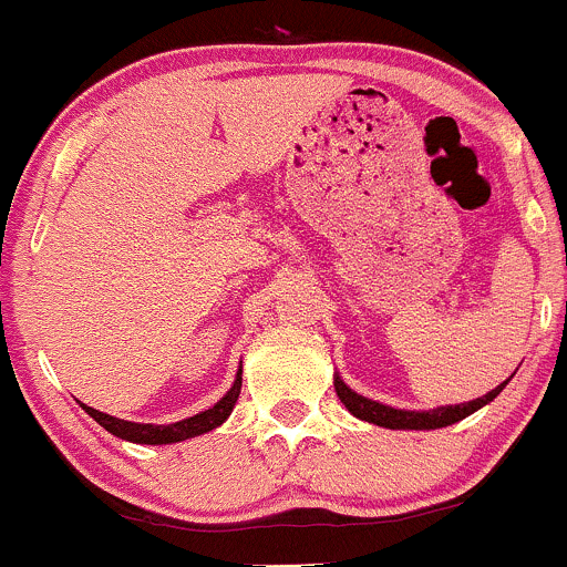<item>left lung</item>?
<instances>
[{"instance_id": "left-lung-1", "label": "left lung", "mask_w": 567, "mask_h": 567, "mask_svg": "<svg viewBox=\"0 0 567 567\" xmlns=\"http://www.w3.org/2000/svg\"><path fill=\"white\" fill-rule=\"evenodd\" d=\"M506 382L497 384L495 390H489L487 395L474 398L468 403H455V406H439V409H427V412H412V409H395L388 406V403H379L371 401V398L354 393L350 384L339 377V371L333 374V388L339 401L344 403L347 412L358 420L371 422V425L379 427H390V431H435V427H446V425H455V422L465 420L468 414L478 412L482 406H487L493 398L501 395V390L506 388Z\"/></svg>"}]
</instances>
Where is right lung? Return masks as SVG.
Instances as JSON below:
<instances>
[{
    "mask_svg": "<svg viewBox=\"0 0 567 567\" xmlns=\"http://www.w3.org/2000/svg\"><path fill=\"white\" fill-rule=\"evenodd\" d=\"M239 393H241V363H239V371H236L231 390H228V393L223 395L220 401L215 403V406L204 409V412L193 414V416H188V420L172 422V425H153V422L117 420V416L99 412V409L85 406V403H83V409L93 416V420L99 422V425L104 427V431L117 435V439L132 441V444L155 446V444H177V441L196 439V435L209 433V431H215V427H220L223 422L231 416L236 401H239Z\"/></svg>",
    "mask_w": 567,
    "mask_h": 567,
    "instance_id": "1",
    "label": "right lung"
}]
</instances>
